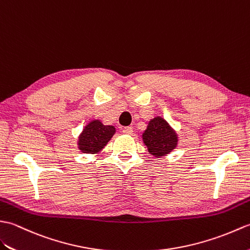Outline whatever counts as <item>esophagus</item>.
Wrapping results in <instances>:
<instances>
[{"instance_id":"obj_1","label":"esophagus","mask_w":250,"mask_h":250,"mask_svg":"<svg viewBox=\"0 0 250 250\" xmlns=\"http://www.w3.org/2000/svg\"><path fill=\"white\" fill-rule=\"evenodd\" d=\"M132 127H130V126H128V127H124L123 128V132L125 135H131L132 134Z\"/></svg>"}]
</instances>
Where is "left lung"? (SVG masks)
I'll return each instance as SVG.
<instances>
[{
  "mask_svg": "<svg viewBox=\"0 0 250 250\" xmlns=\"http://www.w3.org/2000/svg\"><path fill=\"white\" fill-rule=\"evenodd\" d=\"M142 140L148 153L160 158L173 151L179 142V137L167 121L156 116L148 122L142 134Z\"/></svg>",
  "mask_w": 250,
  "mask_h": 250,
  "instance_id": "1",
  "label": "left lung"
}]
</instances>
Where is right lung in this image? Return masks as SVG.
Wrapping results in <instances>:
<instances>
[{"label":"right lung","mask_w":250,"mask_h":250,"mask_svg":"<svg viewBox=\"0 0 250 250\" xmlns=\"http://www.w3.org/2000/svg\"><path fill=\"white\" fill-rule=\"evenodd\" d=\"M115 130L112 125H104L102 121L92 120L79 135L78 148L85 154H99L113 137Z\"/></svg>","instance_id":"add662e5"}]
</instances>
